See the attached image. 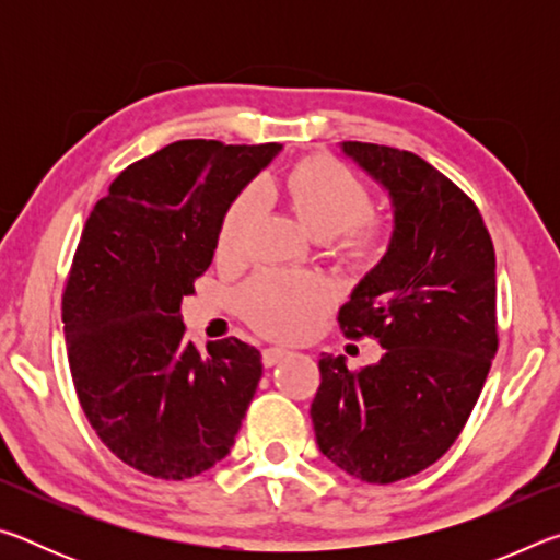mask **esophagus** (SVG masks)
I'll use <instances>...</instances> for the list:
<instances>
[{"label": "esophagus", "instance_id": "esophagus-1", "mask_svg": "<svg viewBox=\"0 0 560 560\" xmlns=\"http://www.w3.org/2000/svg\"><path fill=\"white\" fill-rule=\"evenodd\" d=\"M289 355V350L287 348H264L261 350V363L267 365V368H271V365H277L279 360H283Z\"/></svg>", "mask_w": 560, "mask_h": 560}]
</instances>
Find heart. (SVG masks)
Segmentation results:
<instances>
[{
  "mask_svg": "<svg viewBox=\"0 0 560 560\" xmlns=\"http://www.w3.org/2000/svg\"><path fill=\"white\" fill-rule=\"evenodd\" d=\"M264 195L287 197L301 224L316 240H334L340 234V249L353 261H373L387 244V222L371 210V192L363 179L355 177L330 158H306L293 165L279 183H261ZM261 200L257 189H244L222 214L217 230V257L224 261L242 259ZM242 314L261 336L279 340H299L316 328L326 314L330 293L324 281L306 273L261 271L246 283Z\"/></svg>",
  "mask_w": 560,
  "mask_h": 560,
  "instance_id": "b5f03b06",
  "label": "heart"
}]
</instances>
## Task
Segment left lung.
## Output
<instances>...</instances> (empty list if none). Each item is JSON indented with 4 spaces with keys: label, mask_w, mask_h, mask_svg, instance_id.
Masks as SVG:
<instances>
[{
    "label": "left lung",
    "mask_w": 560,
    "mask_h": 560,
    "mask_svg": "<svg viewBox=\"0 0 560 560\" xmlns=\"http://www.w3.org/2000/svg\"><path fill=\"white\" fill-rule=\"evenodd\" d=\"M340 148L387 189L395 230L338 324L385 353L360 371L324 353L311 420L336 467L393 485L438 462L479 400L499 348L497 257L477 205L438 167L387 145Z\"/></svg>",
    "instance_id": "8db88e82"
}]
</instances>
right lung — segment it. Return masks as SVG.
I'll return each instance as SVG.
<instances>
[{
    "mask_svg": "<svg viewBox=\"0 0 560 560\" xmlns=\"http://www.w3.org/2000/svg\"><path fill=\"white\" fill-rule=\"evenodd\" d=\"M279 143L177 140L128 165L93 207L61 320L75 395L128 467L183 481L230 454L261 377L240 338H185L179 303L212 264L222 214Z\"/></svg>",
    "mask_w": 560,
    "mask_h": 560,
    "instance_id": "obj_1",
    "label": "right lung"
}]
</instances>
